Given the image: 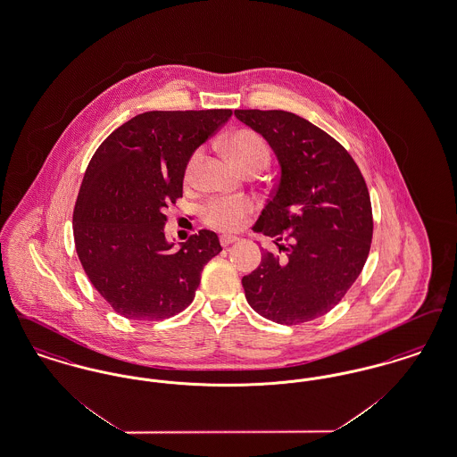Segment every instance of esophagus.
<instances>
[{
	"label": "esophagus",
	"mask_w": 457,
	"mask_h": 457,
	"mask_svg": "<svg viewBox=\"0 0 457 457\" xmlns=\"http://www.w3.org/2000/svg\"><path fill=\"white\" fill-rule=\"evenodd\" d=\"M219 241H220V245H222V246H229L231 243H237L238 238H237V237H229V235H222V237L219 238Z\"/></svg>",
	"instance_id": "obj_1"
}]
</instances>
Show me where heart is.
<instances>
[{"mask_svg":"<svg viewBox=\"0 0 457 457\" xmlns=\"http://www.w3.org/2000/svg\"><path fill=\"white\" fill-rule=\"evenodd\" d=\"M224 147L228 154L238 162L239 168H243L245 171L252 168H265L270 159L269 145L255 131L238 130L231 133L226 138ZM200 157L202 153L195 151L188 159L185 168L187 179L194 178ZM252 209H253L252 202L245 198H216L205 205L204 220L216 229L233 231L241 226V222L252 212Z\"/></svg>","mask_w":457,"mask_h":457,"instance_id":"1","label":"heart"}]
</instances>
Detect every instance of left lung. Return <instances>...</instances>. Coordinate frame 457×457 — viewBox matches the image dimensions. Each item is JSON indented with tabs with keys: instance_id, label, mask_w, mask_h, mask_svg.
<instances>
[{
	"instance_id": "8db88e82",
	"label": "left lung",
	"mask_w": 457,
	"mask_h": 457,
	"mask_svg": "<svg viewBox=\"0 0 457 457\" xmlns=\"http://www.w3.org/2000/svg\"><path fill=\"white\" fill-rule=\"evenodd\" d=\"M235 116L261 133L281 168L252 229L276 239L284 255L263 252L261 265L241 279L246 302L278 324L310 322L343 300L367 262V183L348 151L302 116L279 109H237Z\"/></svg>"
}]
</instances>
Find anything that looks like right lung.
<instances>
[{
	"mask_svg": "<svg viewBox=\"0 0 457 457\" xmlns=\"http://www.w3.org/2000/svg\"><path fill=\"white\" fill-rule=\"evenodd\" d=\"M231 114L142 112L92 155L73 211L75 248L90 283L120 315L162 320L194 302L204 265L222 248L214 231L202 229L174 250L164 211L183 196L192 154Z\"/></svg>",
	"mask_w": 457,
	"mask_h": 457,
	"instance_id": "add662e5",
	"label": "right lung"
}]
</instances>
